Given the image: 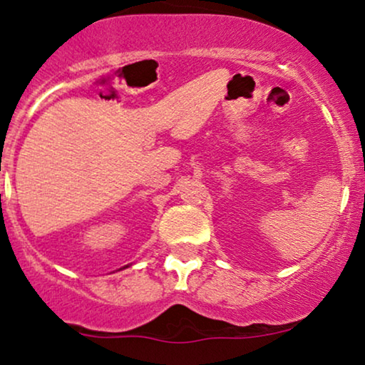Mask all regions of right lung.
Listing matches in <instances>:
<instances>
[{
	"mask_svg": "<svg viewBox=\"0 0 365 365\" xmlns=\"http://www.w3.org/2000/svg\"><path fill=\"white\" fill-rule=\"evenodd\" d=\"M129 266H131V264H128V266H124V267H121V269H119V271H123V269H126V267H129Z\"/></svg>",
	"mask_w": 365,
	"mask_h": 365,
	"instance_id": "obj_1",
	"label": "right lung"
}]
</instances>
